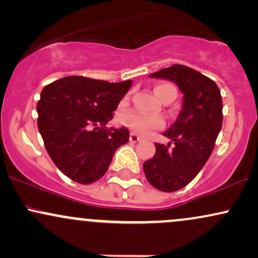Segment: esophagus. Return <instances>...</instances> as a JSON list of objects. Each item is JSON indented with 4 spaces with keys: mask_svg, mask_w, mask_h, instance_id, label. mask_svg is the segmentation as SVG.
Returning a JSON list of instances; mask_svg holds the SVG:
<instances>
[{
    "mask_svg": "<svg viewBox=\"0 0 258 258\" xmlns=\"http://www.w3.org/2000/svg\"><path fill=\"white\" fill-rule=\"evenodd\" d=\"M139 138L137 135H136V133H131V135H130V142H132V143H137V142H139Z\"/></svg>",
    "mask_w": 258,
    "mask_h": 258,
    "instance_id": "obj_1",
    "label": "esophagus"
}]
</instances>
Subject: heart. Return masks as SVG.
<instances>
[{
    "mask_svg": "<svg viewBox=\"0 0 258 258\" xmlns=\"http://www.w3.org/2000/svg\"><path fill=\"white\" fill-rule=\"evenodd\" d=\"M155 93L162 100H166L168 98L174 99L177 97L176 87L171 84H166V82L156 86ZM120 121L122 125L127 126L132 131L137 132L142 136L149 135L150 132L161 130L165 126V121L161 117L146 116V115H141L136 111H128L122 114L120 117Z\"/></svg>",
    "mask_w": 258,
    "mask_h": 258,
    "instance_id": "heart-1",
    "label": "heart"
}]
</instances>
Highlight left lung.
Instances as JSON below:
<instances>
[{"label":"left lung","instance_id":"1","mask_svg":"<svg viewBox=\"0 0 258 258\" xmlns=\"http://www.w3.org/2000/svg\"><path fill=\"white\" fill-rule=\"evenodd\" d=\"M149 76L173 81L184 94L179 117L164 133L171 143H156L155 155L143 164L148 182L171 193L189 184L211 155L223 120L222 96L214 80L185 65L174 64Z\"/></svg>","mask_w":258,"mask_h":258}]
</instances>
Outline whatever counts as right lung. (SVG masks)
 Masks as SVG:
<instances>
[{
	"mask_svg": "<svg viewBox=\"0 0 258 258\" xmlns=\"http://www.w3.org/2000/svg\"><path fill=\"white\" fill-rule=\"evenodd\" d=\"M132 81L106 82L67 76L47 85L37 102V127L55 166L81 184L104 176L127 128H108Z\"/></svg>",
	"mask_w": 258,
	"mask_h": 258,
	"instance_id": "obj_1",
	"label": "right lung"
}]
</instances>
